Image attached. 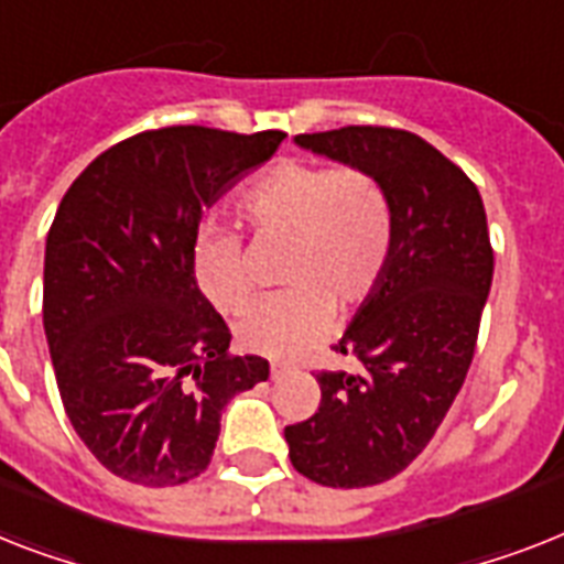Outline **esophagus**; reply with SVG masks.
I'll return each instance as SVG.
<instances>
[{"mask_svg":"<svg viewBox=\"0 0 564 564\" xmlns=\"http://www.w3.org/2000/svg\"><path fill=\"white\" fill-rule=\"evenodd\" d=\"M290 370H295V365H290V361H272V377H283V373H290Z\"/></svg>","mask_w":564,"mask_h":564,"instance_id":"obj_1","label":"esophagus"}]
</instances>
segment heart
<instances>
[{
    "label": "heart",
    "mask_w": 564,
    "mask_h": 564,
    "mask_svg": "<svg viewBox=\"0 0 564 564\" xmlns=\"http://www.w3.org/2000/svg\"><path fill=\"white\" fill-rule=\"evenodd\" d=\"M258 242L290 246L283 281L292 290L242 315L240 341L254 354L295 356L333 322V304L359 306L377 290L393 249V203L368 167L281 162L240 199ZM196 286L219 313H240L254 295L242 240L203 228L191 254Z\"/></svg>",
    "instance_id": "heart-1"
}]
</instances>
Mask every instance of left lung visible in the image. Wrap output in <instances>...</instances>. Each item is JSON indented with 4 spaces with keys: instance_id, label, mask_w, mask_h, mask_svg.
Wrapping results in <instances>:
<instances>
[{
    "instance_id": "8db88e82",
    "label": "left lung",
    "mask_w": 564,
    "mask_h": 564,
    "mask_svg": "<svg viewBox=\"0 0 564 564\" xmlns=\"http://www.w3.org/2000/svg\"><path fill=\"white\" fill-rule=\"evenodd\" d=\"M295 144L368 167L393 203L386 274L333 347L361 373L322 370L318 411L283 429L304 478L373 487L429 446L473 365L496 267L487 210L473 178L409 130L341 127Z\"/></svg>"
}]
</instances>
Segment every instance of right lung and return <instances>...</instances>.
<instances>
[{"label": "right lung", "mask_w": 564, "mask_h": 564, "mask_svg": "<svg viewBox=\"0 0 564 564\" xmlns=\"http://www.w3.org/2000/svg\"><path fill=\"white\" fill-rule=\"evenodd\" d=\"M286 132L162 127L100 153L63 196L45 240L43 327L77 437L118 478L178 487L203 475L226 402L269 379L228 350L196 286L203 210Z\"/></svg>", "instance_id": "obj_1"}]
</instances>
